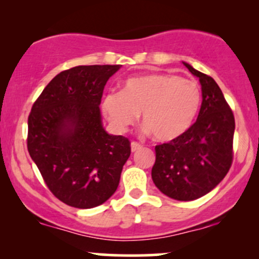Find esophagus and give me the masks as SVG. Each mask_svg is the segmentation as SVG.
Instances as JSON below:
<instances>
[{"mask_svg": "<svg viewBox=\"0 0 259 259\" xmlns=\"http://www.w3.org/2000/svg\"><path fill=\"white\" fill-rule=\"evenodd\" d=\"M130 146H132V152H138L139 150H141V148H142L141 145L138 144V142H135V141H133Z\"/></svg>", "mask_w": 259, "mask_h": 259, "instance_id": "esophagus-1", "label": "esophagus"}]
</instances>
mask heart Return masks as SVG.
I'll list each match as a JSON object with an SVG mask.
<instances>
[{"instance_id": "1", "label": "heart", "mask_w": 259, "mask_h": 259, "mask_svg": "<svg viewBox=\"0 0 259 259\" xmlns=\"http://www.w3.org/2000/svg\"><path fill=\"white\" fill-rule=\"evenodd\" d=\"M201 90L195 81L168 73L134 76L120 92L103 96L101 108L109 123L125 132L138 120L159 142H170L192 126L201 108Z\"/></svg>"}]
</instances>
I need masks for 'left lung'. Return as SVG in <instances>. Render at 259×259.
<instances>
[{"label": "left lung", "instance_id": "8db88e82", "mask_svg": "<svg viewBox=\"0 0 259 259\" xmlns=\"http://www.w3.org/2000/svg\"><path fill=\"white\" fill-rule=\"evenodd\" d=\"M183 64L200 80V113L183 136L156 146L152 180L168 197L192 201L212 191L230 169L235 119L214 79Z\"/></svg>", "mask_w": 259, "mask_h": 259}]
</instances>
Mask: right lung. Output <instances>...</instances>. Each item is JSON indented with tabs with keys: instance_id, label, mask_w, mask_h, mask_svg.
Instances as JSON below:
<instances>
[{
	"instance_id": "1",
	"label": "right lung",
	"mask_w": 259,
	"mask_h": 259,
	"mask_svg": "<svg viewBox=\"0 0 259 259\" xmlns=\"http://www.w3.org/2000/svg\"><path fill=\"white\" fill-rule=\"evenodd\" d=\"M121 65H79L44 89L28 119V151L58 200L75 208L105 203L119 185L129 140L111 135L100 105L106 82Z\"/></svg>"
}]
</instances>
